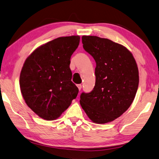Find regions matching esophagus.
I'll return each mask as SVG.
<instances>
[{"mask_svg": "<svg viewBox=\"0 0 159 159\" xmlns=\"http://www.w3.org/2000/svg\"><path fill=\"white\" fill-rule=\"evenodd\" d=\"M77 87H78V89H79V90H81V89H82V85H80V84L77 85Z\"/></svg>", "mask_w": 159, "mask_h": 159, "instance_id": "1", "label": "esophagus"}]
</instances>
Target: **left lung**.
Returning <instances> with one entry per match:
<instances>
[{"label":"left lung","mask_w":159,"mask_h":159,"mask_svg":"<svg viewBox=\"0 0 159 159\" xmlns=\"http://www.w3.org/2000/svg\"><path fill=\"white\" fill-rule=\"evenodd\" d=\"M83 47L95 59V84L82 93L80 104L90 120L105 124L117 119L130 107L139 86V70L125 47L97 36H83Z\"/></svg>","instance_id":"1"}]
</instances>
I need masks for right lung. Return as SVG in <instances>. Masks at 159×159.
Returning <instances> with one entry per match:
<instances>
[{
	"label": "right lung",
	"mask_w": 159,
	"mask_h": 159,
	"mask_svg": "<svg viewBox=\"0 0 159 159\" xmlns=\"http://www.w3.org/2000/svg\"><path fill=\"white\" fill-rule=\"evenodd\" d=\"M79 42V36L59 37L37 48L25 60L20 75L22 97L42 119H57L79 93L69 66Z\"/></svg>",
	"instance_id": "add662e5"
}]
</instances>
